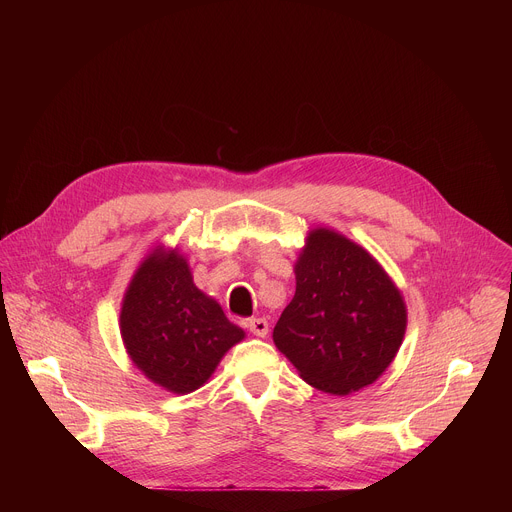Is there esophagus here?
I'll return each mask as SVG.
<instances>
[{"mask_svg": "<svg viewBox=\"0 0 512 512\" xmlns=\"http://www.w3.org/2000/svg\"><path fill=\"white\" fill-rule=\"evenodd\" d=\"M247 328H249L251 334H255L257 338H265L267 332H269V324H267V320H263V318H251V320L247 322Z\"/></svg>", "mask_w": 512, "mask_h": 512, "instance_id": "obj_1", "label": "esophagus"}]
</instances>
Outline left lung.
Wrapping results in <instances>:
<instances>
[{"label": "left lung", "mask_w": 512, "mask_h": 512, "mask_svg": "<svg viewBox=\"0 0 512 512\" xmlns=\"http://www.w3.org/2000/svg\"><path fill=\"white\" fill-rule=\"evenodd\" d=\"M294 273L296 296L273 328L277 350L322 393L373 385L405 338L401 289L367 249L328 227L308 233Z\"/></svg>", "instance_id": "left-lung-1"}]
</instances>
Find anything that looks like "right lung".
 I'll return each instance as SVG.
<instances>
[{
  "label": "right lung",
  "mask_w": 512,
  "mask_h": 512,
  "mask_svg": "<svg viewBox=\"0 0 512 512\" xmlns=\"http://www.w3.org/2000/svg\"><path fill=\"white\" fill-rule=\"evenodd\" d=\"M133 367L174 395L200 389L245 338L221 304L196 287L188 259L160 243L129 279L119 312Z\"/></svg>",
  "instance_id": "obj_1"
}]
</instances>
